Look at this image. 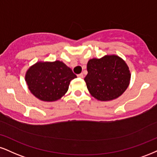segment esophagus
<instances>
[{
  "instance_id": "esophagus-1",
  "label": "esophagus",
  "mask_w": 157,
  "mask_h": 157,
  "mask_svg": "<svg viewBox=\"0 0 157 157\" xmlns=\"http://www.w3.org/2000/svg\"><path fill=\"white\" fill-rule=\"evenodd\" d=\"M77 77H80V78H83V74L82 73L79 74V75H77Z\"/></svg>"
}]
</instances>
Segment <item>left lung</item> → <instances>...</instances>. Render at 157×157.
<instances>
[{
  "label": "left lung",
  "instance_id": "left-lung-1",
  "mask_svg": "<svg viewBox=\"0 0 157 157\" xmlns=\"http://www.w3.org/2000/svg\"><path fill=\"white\" fill-rule=\"evenodd\" d=\"M85 77L91 96L99 101H110L122 95L129 85L131 74L126 62L116 55L92 58L87 63Z\"/></svg>",
  "mask_w": 157,
  "mask_h": 157
}]
</instances>
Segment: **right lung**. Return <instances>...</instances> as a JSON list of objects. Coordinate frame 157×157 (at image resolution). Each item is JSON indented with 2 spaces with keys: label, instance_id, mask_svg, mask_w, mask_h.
<instances>
[{
  "label": "right lung",
  "instance_id": "add662e5",
  "mask_svg": "<svg viewBox=\"0 0 157 157\" xmlns=\"http://www.w3.org/2000/svg\"><path fill=\"white\" fill-rule=\"evenodd\" d=\"M77 76L69 67L60 60L37 62L25 74L28 88L41 101L60 99L69 89L70 81Z\"/></svg>",
  "mask_w": 157,
  "mask_h": 157
}]
</instances>
